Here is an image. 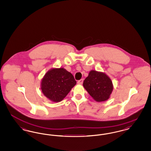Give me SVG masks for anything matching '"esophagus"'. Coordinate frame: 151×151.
Masks as SVG:
<instances>
[{
	"label": "esophagus",
	"mask_w": 151,
	"mask_h": 151,
	"mask_svg": "<svg viewBox=\"0 0 151 151\" xmlns=\"http://www.w3.org/2000/svg\"><path fill=\"white\" fill-rule=\"evenodd\" d=\"M83 83V79H80V80H79V81H78V83L79 84H82Z\"/></svg>",
	"instance_id": "34e87169"
}]
</instances>
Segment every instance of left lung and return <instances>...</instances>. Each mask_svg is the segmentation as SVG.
<instances>
[{
	"label": "left lung",
	"instance_id": "obj_1",
	"mask_svg": "<svg viewBox=\"0 0 151 151\" xmlns=\"http://www.w3.org/2000/svg\"><path fill=\"white\" fill-rule=\"evenodd\" d=\"M83 86L97 102L107 100L113 89L112 81L106 74L94 70L89 73L83 82Z\"/></svg>",
	"mask_w": 151,
	"mask_h": 151
}]
</instances>
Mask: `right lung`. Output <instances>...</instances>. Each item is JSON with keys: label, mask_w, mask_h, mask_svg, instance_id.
<instances>
[{"label": "right lung", "mask_w": 151, "mask_h": 151, "mask_svg": "<svg viewBox=\"0 0 151 151\" xmlns=\"http://www.w3.org/2000/svg\"><path fill=\"white\" fill-rule=\"evenodd\" d=\"M76 84L72 73L63 68H53L47 72L41 82L43 94L51 101L60 102Z\"/></svg>", "instance_id": "add662e5"}]
</instances>
